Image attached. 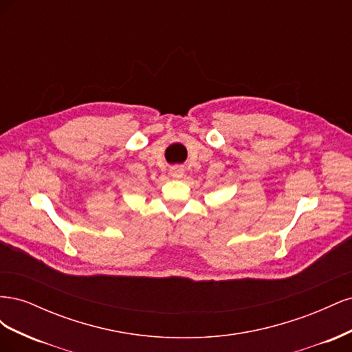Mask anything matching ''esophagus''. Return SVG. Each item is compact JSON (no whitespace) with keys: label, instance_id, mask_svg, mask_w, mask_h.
<instances>
[{"label":"esophagus","instance_id":"34e87169","mask_svg":"<svg viewBox=\"0 0 352 352\" xmlns=\"http://www.w3.org/2000/svg\"><path fill=\"white\" fill-rule=\"evenodd\" d=\"M170 175H172L173 177H182L184 176V168L179 167V166H175L170 168Z\"/></svg>","mask_w":352,"mask_h":352}]
</instances>
